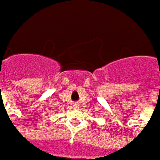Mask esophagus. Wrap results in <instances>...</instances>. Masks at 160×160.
Returning <instances> with one entry per match:
<instances>
[{"label": "esophagus", "instance_id": "1", "mask_svg": "<svg viewBox=\"0 0 160 160\" xmlns=\"http://www.w3.org/2000/svg\"><path fill=\"white\" fill-rule=\"evenodd\" d=\"M73 107L75 108H79V105H78V104H74Z\"/></svg>", "mask_w": 160, "mask_h": 160}]
</instances>
